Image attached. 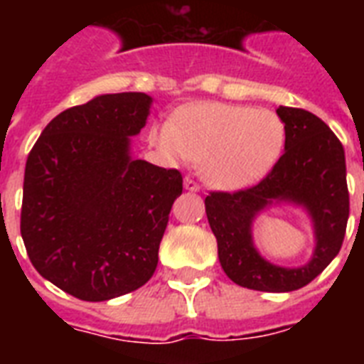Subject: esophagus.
<instances>
[{
	"instance_id": "esophagus-1",
	"label": "esophagus",
	"mask_w": 364,
	"mask_h": 364,
	"mask_svg": "<svg viewBox=\"0 0 364 364\" xmlns=\"http://www.w3.org/2000/svg\"><path fill=\"white\" fill-rule=\"evenodd\" d=\"M183 185H185V188H187V191H193V193H196V191H200V185L196 181H194L193 177H185V179H183Z\"/></svg>"
}]
</instances>
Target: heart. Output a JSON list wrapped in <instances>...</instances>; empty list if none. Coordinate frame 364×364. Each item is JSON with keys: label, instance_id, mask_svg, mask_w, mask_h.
<instances>
[{"label": "heart", "instance_id": "obj_1", "mask_svg": "<svg viewBox=\"0 0 364 364\" xmlns=\"http://www.w3.org/2000/svg\"><path fill=\"white\" fill-rule=\"evenodd\" d=\"M170 156L202 162L213 187L242 188L276 166L285 145V122L276 111L240 104H202L181 111L171 126L151 134Z\"/></svg>", "mask_w": 364, "mask_h": 364}]
</instances>
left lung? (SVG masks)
<instances>
[{
  "label": "left lung",
  "instance_id": "left-lung-1",
  "mask_svg": "<svg viewBox=\"0 0 364 364\" xmlns=\"http://www.w3.org/2000/svg\"><path fill=\"white\" fill-rule=\"evenodd\" d=\"M285 122V153L257 185L238 191H210L205 213L217 238L225 274L234 283L264 293H287L316 279L338 255L350 217L344 147L314 113L279 107ZM274 199L304 205L316 225L314 259L302 269L270 265L250 240L252 217Z\"/></svg>",
  "mask_w": 364,
  "mask_h": 364
}]
</instances>
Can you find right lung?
I'll list each match as a JSON object with an SVG mask.
<instances>
[{"label": "right lung", "instance_id": "right-lung-1", "mask_svg": "<svg viewBox=\"0 0 364 364\" xmlns=\"http://www.w3.org/2000/svg\"><path fill=\"white\" fill-rule=\"evenodd\" d=\"M149 105L121 92L70 107L28 154L20 234L33 268L75 299L132 293L156 270L183 176L128 154Z\"/></svg>", "mask_w": 364, "mask_h": 364}]
</instances>
